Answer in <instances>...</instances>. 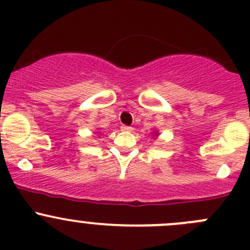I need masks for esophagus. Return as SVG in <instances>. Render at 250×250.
<instances>
[{"mask_svg": "<svg viewBox=\"0 0 250 250\" xmlns=\"http://www.w3.org/2000/svg\"><path fill=\"white\" fill-rule=\"evenodd\" d=\"M121 130H122V132H133V127H129V125H122V127H121Z\"/></svg>", "mask_w": 250, "mask_h": 250, "instance_id": "esophagus-1", "label": "esophagus"}]
</instances>
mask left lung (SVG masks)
I'll list each match as a JSON object with an SVG mask.
<instances>
[{"label": "left lung", "mask_w": 250, "mask_h": 250, "mask_svg": "<svg viewBox=\"0 0 250 250\" xmlns=\"http://www.w3.org/2000/svg\"><path fill=\"white\" fill-rule=\"evenodd\" d=\"M152 137L153 138H157L158 137V132H157V130H153V132H152Z\"/></svg>", "instance_id": "1"}]
</instances>
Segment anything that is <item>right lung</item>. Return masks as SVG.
<instances>
[{
    "instance_id": "1",
    "label": "right lung",
    "mask_w": 250,
    "mask_h": 250,
    "mask_svg": "<svg viewBox=\"0 0 250 250\" xmlns=\"http://www.w3.org/2000/svg\"><path fill=\"white\" fill-rule=\"evenodd\" d=\"M99 133H100V132H95V134H98V135H99Z\"/></svg>"
}]
</instances>
